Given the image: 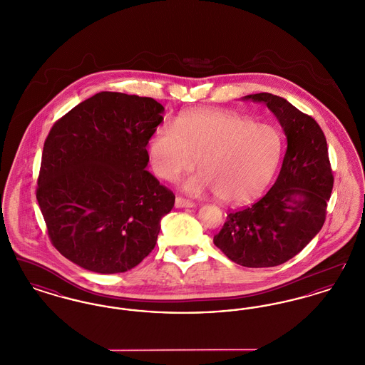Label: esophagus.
<instances>
[{
  "mask_svg": "<svg viewBox=\"0 0 365 365\" xmlns=\"http://www.w3.org/2000/svg\"><path fill=\"white\" fill-rule=\"evenodd\" d=\"M195 204L187 200V198H183V197H176L175 198V207L176 208H192Z\"/></svg>",
  "mask_w": 365,
  "mask_h": 365,
  "instance_id": "34e87169",
  "label": "esophagus"
}]
</instances>
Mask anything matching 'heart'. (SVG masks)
Returning <instances> with one entry per match:
<instances>
[{
  "label": "heart",
  "mask_w": 365,
  "mask_h": 365,
  "mask_svg": "<svg viewBox=\"0 0 365 365\" xmlns=\"http://www.w3.org/2000/svg\"><path fill=\"white\" fill-rule=\"evenodd\" d=\"M282 153L277 127L227 110L185 113L175 124L161 123L149 139L150 165L160 179L174 182L197 160L201 174L187 182V191L213 190L230 204L257 198L277 173Z\"/></svg>",
  "instance_id": "1"
}]
</instances>
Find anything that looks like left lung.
Segmentation results:
<instances>
[{
	"label": "left lung",
	"mask_w": 365,
	"mask_h": 365,
	"mask_svg": "<svg viewBox=\"0 0 365 365\" xmlns=\"http://www.w3.org/2000/svg\"><path fill=\"white\" fill-rule=\"evenodd\" d=\"M264 103L287 137L278 179L250 207L227 213L213 243L242 267H275L293 259L322 230L334 186L327 140L312 116L284 98L259 93L243 97Z\"/></svg>",
	"instance_id": "8db88e82"
}]
</instances>
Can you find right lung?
<instances>
[{
    "label": "right lung",
    "mask_w": 365,
    "mask_h": 365,
    "mask_svg": "<svg viewBox=\"0 0 365 365\" xmlns=\"http://www.w3.org/2000/svg\"><path fill=\"white\" fill-rule=\"evenodd\" d=\"M164 106L101 91L72 108L45 139L36 200L53 246L98 274L125 272L156 246L175 195L146 171Z\"/></svg>",
    "instance_id": "add662e5"
}]
</instances>
